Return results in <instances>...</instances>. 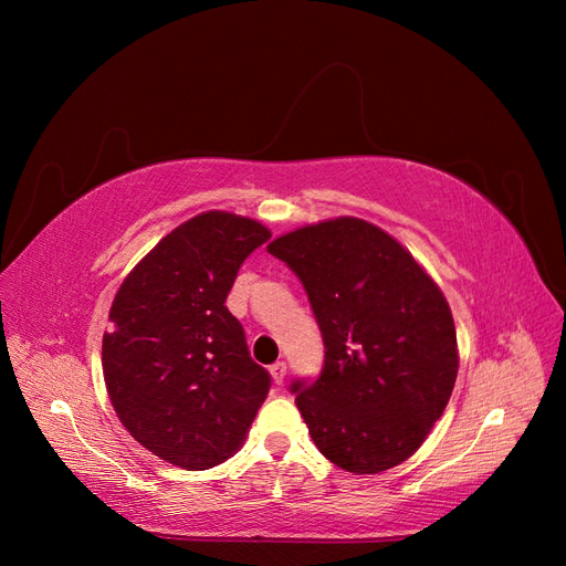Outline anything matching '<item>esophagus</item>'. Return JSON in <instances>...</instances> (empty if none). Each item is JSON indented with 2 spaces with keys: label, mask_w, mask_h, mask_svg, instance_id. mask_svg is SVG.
<instances>
[{
  "label": "esophagus",
  "mask_w": 566,
  "mask_h": 566,
  "mask_svg": "<svg viewBox=\"0 0 566 566\" xmlns=\"http://www.w3.org/2000/svg\"><path fill=\"white\" fill-rule=\"evenodd\" d=\"M271 376H273V382L275 385H282L284 382V376H286V363H275L271 367Z\"/></svg>",
  "instance_id": "obj_1"
}]
</instances>
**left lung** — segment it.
<instances>
[{
  "label": "left lung",
  "mask_w": 566,
  "mask_h": 566,
  "mask_svg": "<svg viewBox=\"0 0 566 566\" xmlns=\"http://www.w3.org/2000/svg\"><path fill=\"white\" fill-rule=\"evenodd\" d=\"M303 280L325 344L316 382H293L318 452L353 474L390 470L422 448L459 371L448 298L395 235L333 218L268 243Z\"/></svg>",
  "instance_id": "left-lung-1"
}]
</instances>
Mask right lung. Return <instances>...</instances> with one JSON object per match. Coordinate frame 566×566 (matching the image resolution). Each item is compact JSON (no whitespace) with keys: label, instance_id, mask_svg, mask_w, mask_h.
I'll use <instances>...</instances> for the list:
<instances>
[{"label":"right lung","instance_id":"right-lung-1","mask_svg":"<svg viewBox=\"0 0 566 566\" xmlns=\"http://www.w3.org/2000/svg\"><path fill=\"white\" fill-rule=\"evenodd\" d=\"M268 238L254 218L199 213L144 254L112 301L107 397L142 448L176 468L233 457L271 390L224 305L238 268Z\"/></svg>","mask_w":566,"mask_h":566}]
</instances>
